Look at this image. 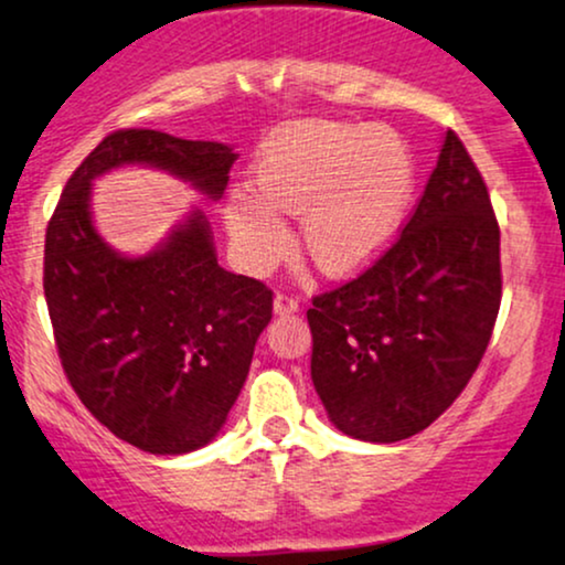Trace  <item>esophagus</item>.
Masks as SVG:
<instances>
[{"instance_id": "34e87169", "label": "esophagus", "mask_w": 565, "mask_h": 565, "mask_svg": "<svg viewBox=\"0 0 565 565\" xmlns=\"http://www.w3.org/2000/svg\"><path fill=\"white\" fill-rule=\"evenodd\" d=\"M274 310L278 316L297 313V310H300V302H297V297H291L289 291H278L276 300H274Z\"/></svg>"}]
</instances>
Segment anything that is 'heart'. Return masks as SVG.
Returning a JSON list of instances; mask_svg holds the SVG:
<instances>
[{"label": "heart", "instance_id": "1", "mask_svg": "<svg viewBox=\"0 0 565 565\" xmlns=\"http://www.w3.org/2000/svg\"><path fill=\"white\" fill-rule=\"evenodd\" d=\"M412 151L385 127L302 121L265 142L255 191L225 210L231 242L246 268L265 270L284 255L289 231L275 212H302V246L323 274L366 268L404 225L414 196Z\"/></svg>", "mask_w": 565, "mask_h": 565}]
</instances>
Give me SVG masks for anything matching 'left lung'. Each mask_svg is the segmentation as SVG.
<instances>
[{
  "instance_id": "8db88e82",
  "label": "left lung",
  "mask_w": 565,
  "mask_h": 565,
  "mask_svg": "<svg viewBox=\"0 0 565 565\" xmlns=\"http://www.w3.org/2000/svg\"><path fill=\"white\" fill-rule=\"evenodd\" d=\"M499 302L494 206L449 129L398 238L308 310L310 377L329 419L372 444L417 436L476 374Z\"/></svg>"
}]
</instances>
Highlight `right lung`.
<instances>
[{"mask_svg":"<svg viewBox=\"0 0 565 565\" xmlns=\"http://www.w3.org/2000/svg\"><path fill=\"white\" fill-rule=\"evenodd\" d=\"M233 161L223 142L116 129L76 167L47 223L44 300L63 372L97 423L142 451L185 454L217 436L274 291L220 268L199 210L151 255H116L89 217V183L148 164L220 199Z\"/></svg>","mask_w":565,"mask_h":565,"instance_id":"right-lung-1","label":"right lung"}]
</instances>
